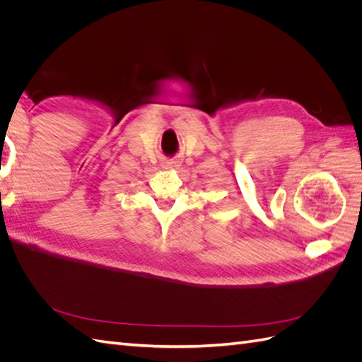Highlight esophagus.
Returning a JSON list of instances; mask_svg holds the SVG:
<instances>
[{"instance_id": "obj_1", "label": "esophagus", "mask_w": 362, "mask_h": 362, "mask_svg": "<svg viewBox=\"0 0 362 362\" xmlns=\"http://www.w3.org/2000/svg\"><path fill=\"white\" fill-rule=\"evenodd\" d=\"M175 164H177L175 161H168V163H166V166H168V168H173Z\"/></svg>"}]
</instances>
